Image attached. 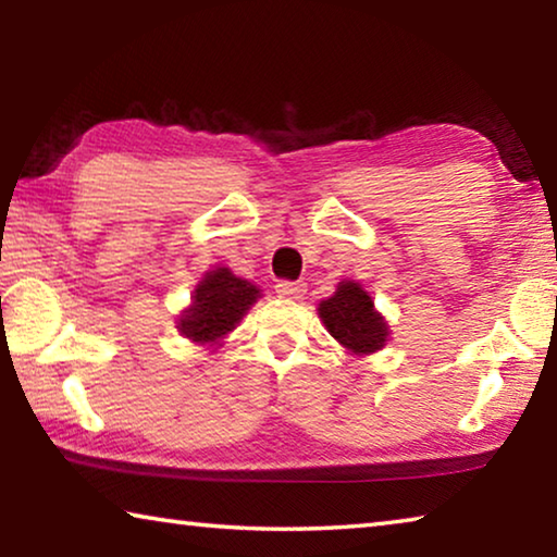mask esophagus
Returning <instances> with one entry per match:
<instances>
[{"label":"esophagus","mask_w":557,"mask_h":557,"mask_svg":"<svg viewBox=\"0 0 557 557\" xmlns=\"http://www.w3.org/2000/svg\"><path fill=\"white\" fill-rule=\"evenodd\" d=\"M275 289H277L280 297L301 299V297H305V292H307V285H305V282H297V280H280Z\"/></svg>","instance_id":"obj_1"}]
</instances>
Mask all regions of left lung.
Returning a JSON list of instances; mask_svg holds the SVG:
<instances>
[{
  "mask_svg": "<svg viewBox=\"0 0 557 557\" xmlns=\"http://www.w3.org/2000/svg\"><path fill=\"white\" fill-rule=\"evenodd\" d=\"M319 317L324 319L329 334L354 354L379 351L388 338V324L356 282H338L334 297L319 305Z\"/></svg>",
  "mask_w": 557,
  "mask_h": 557,
  "instance_id": "1",
  "label": "left lung"
}]
</instances>
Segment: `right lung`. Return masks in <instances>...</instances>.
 Masks as SVG:
<instances>
[{
	"instance_id": "add662e5",
	"label": "right lung",
	"mask_w": 557,
	"mask_h": 557,
	"mask_svg": "<svg viewBox=\"0 0 557 557\" xmlns=\"http://www.w3.org/2000/svg\"><path fill=\"white\" fill-rule=\"evenodd\" d=\"M260 289L248 280L235 277L228 268L206 272L194 292V305L178 319V332L199 344H213L233 332Z\"/></svg>"
}]
</instances>
